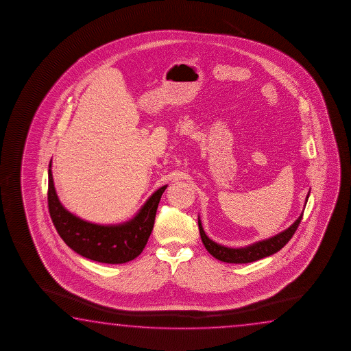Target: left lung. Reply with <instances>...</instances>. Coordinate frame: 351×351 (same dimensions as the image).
<instances>
[{"label":"left lung","instance_id":"8db88e82","mask_svg":"<svg viewBox=\"0 0 351 351\" xmlns=\"http://www.w3.org/2000/svg\"><path fill=\"white\" fill-rule=\"evenodd\" d=\"M308 195L306 197V202L308 200ZM302 216L303 213L300 215V217L292 223L291 226L285 231L280 232L279 234L261 241V242L250 244L248 247H243V248H228L225 245L216 243L206 236V233L202 228V221H197V223H199V231L202 236V243L211 256H215L221 262L245 264V263L256 262V261H259V259H263L265 256H271L274 253L279 252L295 234L300 222L302 220Z\"/></svg>","mask_w":351,"mask_h":351}]
</instances>
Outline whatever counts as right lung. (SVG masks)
<instances>
[{
	"mask_svg": "<svg viewBox=\"0 0 351 351\" xmlns=\"http://www.w3.org/2000/svg\"><path fill=\"white\" fill-rule=\"evenodd\" d=\"M166 188L163 185L149 196L132 220L103 226L81 220L61 205L53 186L51 160L49 163L48 206L53 226L72 250L95 262L123 264L141 254L154 230L156 211Z\"/></svg>",
	"mask_w": 351,
	"mask_h": 351,
	"instance_id": "obj_1",
	"label": "right lung"
}]
</instances>
